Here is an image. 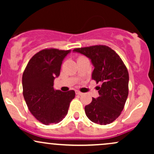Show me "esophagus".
<instances>
[{"mask_svg": "<svg viewBox=\"0 0 154 154\" xmlns=\"http://www.w3.org/2000/svg\"><path fill=\"white\" fill-rule=\"evenodd\" d=\"M76 94L78 95H82L83 94V93H81V92L78 91H76Z\"/></svg>", "mask_w": 154, "mask_h": 154, "instance_id": "34e87169", "label": "esophagus"}]
</instances>
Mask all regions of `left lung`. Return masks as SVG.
<instances>
[{
	"instance_id": "obj_1",
	"label": "left lung",
	"mask_w": 154,
	"mask_h": 154,
	"mask_svg": "<svg viewBox=\"0 0 154 154\" xmlns=\"http://www.w3.org/2000/svg\"><path fill=\"white\" fill-rule=\"evenodd\" d=\"M91 61L94 66L92 79L101 82L97 88L99 97L93 98L85 107L86 116L93 122L106 125L114 122L122 111L128 96L129 74L122 60L106 45L76 48Z\"/></svg>"
}]
</instances>
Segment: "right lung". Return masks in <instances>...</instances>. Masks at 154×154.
Listing matches in <instances>:
<instances>
[{"label":"right lung","instance_id":"obj_1","mask_svg":"<svg viewBox=\"0 0 154 154\" xmlns=\"http://www.w3.org/2000/svg\"><path fill=\"white\" fill-rule=\"evenodd\" d=\"M71 50L44 49L32 57L22 75L23 95L33 116L45 125L59 123L68 113L75 92L55 91L63 59Z\"/></svg>","mask_w":154,"mask_h":154}]
</instances>
